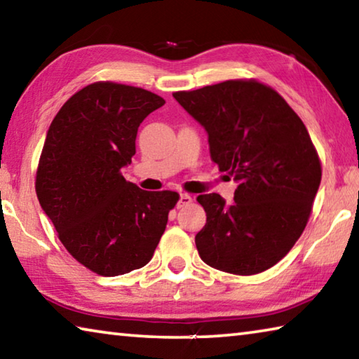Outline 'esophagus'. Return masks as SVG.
<instances>
[{"label":"esophagus","instance_id":"esophagus-1","mask_svg":"<svg viewBox=\"0 0 359 359\" xmlns=\"http://www.w3.org/2000/svg\"><path fill=\"white\" fill-rule=\"evenodd\" d=\"M191 203H193V198L190 196V194L184 193V194H180L179 203H177V208H184V205H188V204H191Z\"/></svg>","mask_w":359,"mask_h":359}]
</instances>
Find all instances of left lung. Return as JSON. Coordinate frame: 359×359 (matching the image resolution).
Masks as SVG:
<instances>
[{
	"instance_id": "left-lung-1",
	"label": "left lung",
	"mask_w": 359,
	"mask_h": 359,
	"mask_svg": "<svg viewBox=\"0 0 359 359\" xmlns=\"http://www.w3.org/2000/svg\"><path fill=\"white\" fill-rule=\"evenodd\" d=\"M209 135L210 158L239 182L234 204L199 194L208 215L194 238L205 264L236 276L269 269L301 238L321 180L302 120L269 85L234 79L172 93Z\"/></svg>"
}]
</instances>
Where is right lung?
<instances>
[{
	"label": "right lung",
	"mask_w": 359,
	"mask_h": 359,
	"mask_svg": "<svg viewBox=\"0 0 359 359\" xmlns=\"http://www.w3.org/2000/svg\"><path fill=\"white\" fill-rule=\"evenodd\" d=\"M163 104L149 90L95 82L65 102L47 131L36 194L66 250L98 276L147 264L179 201V193L145 191L121 175L139 125Z\"/></svg>",
	"instance_id": "obj_1"
}]
</instances>
